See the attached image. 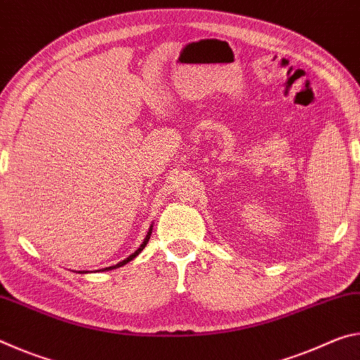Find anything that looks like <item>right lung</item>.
Segmentation results:
<instances>
[{
    "label": "right lung",
    "instance_id": "1",
    "mask_svg": "<svg viewBox=\"0 0 360 360\" xmlns=\"http://www.w3.org/2000/svg\"><path fill=\"white\" fill-rule=\"evenodd\" d=\"M150 233H152V225H150V229H149V231H148V235H146V238H144V241H143V245L139 246L135 252H133L130 257H127L125 260H122V262H119L117 265H114V266H106V268H103V270H114V268H119V266H122V265H125V264H129L130 260H133L136 257V255L143 251V249L146 248V245H148V241H149V238H150Z\"/></svg>",
    "mask_w": 360,
    "mask_h": 360
}]
</instances>
